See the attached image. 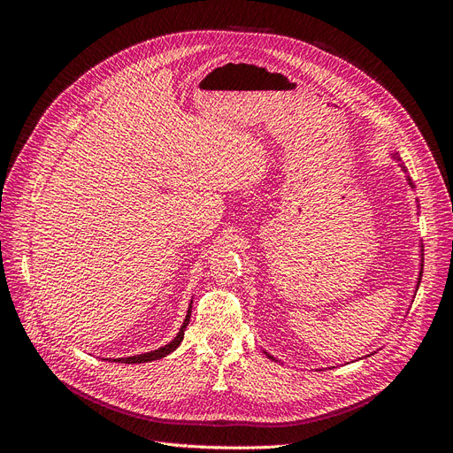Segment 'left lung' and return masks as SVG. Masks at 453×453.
Here are the masks:
<instances>
[{"label": "left lung", "instance_id": "obj_1", "mask_svg": "<svg viewBox=\"0 0 453 453\" xmlns=\"http://www.w3.org/2000/svg\"><path fill=\"white\" fill-rule=\"evenodd\" d=\"M393 158H396V160H401V158H399V155H396V153L393 155ZM401 168L404 170V166H403V164H401ZM404 172H406V170H404ZM408 185L414 188V183H412V180H410V177H408ZM421 266H423V265H421ZM421 270H423V268H421ZM421 270H419V278H418V287H419V281H421ZM268 357H270V359H273V357H272V355H268Z\"/></svg>", "mask_w": 453, "mask_h": 453}]
</instances>
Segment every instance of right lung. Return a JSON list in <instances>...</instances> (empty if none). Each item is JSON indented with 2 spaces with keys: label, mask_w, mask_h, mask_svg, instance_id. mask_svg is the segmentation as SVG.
Wrapping results in <instances>:
<instances>
[{
  "label": "right lung",
  "mask_w": 453,
  "mask_h": 453,
  "mask_svg": "<svg viewBox=\"0 0 453 453\" xmlns=\"http://www.w3.org/2000/svg\"><path fill=\"white\" fill-rule=\"evenodd\" d=\"M190 304H193V300H190ZM190 308L188 306V311H187V318L180 328V333H177V336L170 342V344H166L164 348H158L155 351H147V353H142V355H132V357H122V359H111L115 363H127V365H135V363H149V361H157V359H162L166 357V355H170L172 351H175V348H180V344L183 342V336H185V328L190 321Z\"/></svg>",
  "instance_id": "1"
}]
</instances>
